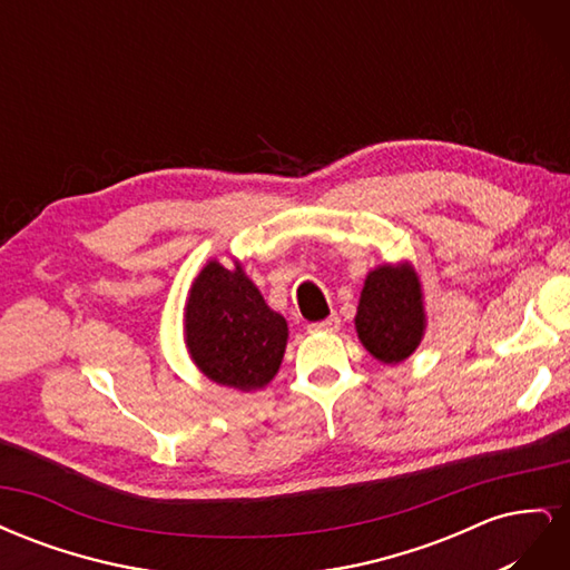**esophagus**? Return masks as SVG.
<instances>
[{
  "mask_svg": "<svg viewBox=\"0 0 570 570\" xmlns=\"http://www.w3.org/2000/svg\"><path fill=\"white\" fill-rule=\"evenodd\" d=\"M340 331V318L333 314L323 321L308 323V333H337Z\"/></svg>",
  "mask_w": 570,
  "mask_h": 570,
  "instance_id": "34e87169",
  "label": "esophagus"
}]
</instances>
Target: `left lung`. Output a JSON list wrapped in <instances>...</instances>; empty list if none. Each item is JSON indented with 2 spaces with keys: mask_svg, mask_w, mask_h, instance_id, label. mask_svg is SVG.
Listing matches in <instances>:
<instances>
[{
  "mask_svg": "<svg viewBox=\"0 0 570 570\" xmlns=\"http://www.w3.org/2000/svg\"><path fill=\"white\" fill-rule=\"evenodd\" d=\"M356 335L381 364L406 361L425 335L423 285L409 262L368 271L356 306Z\"/></svg>",
  "mask_w": 570,
  "mask_h": 570,
  "instance_id": "obj_1",
  "label": "left lung"
}]
</instances>
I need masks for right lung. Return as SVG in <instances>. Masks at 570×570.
I'll use <instances>...</instances> for the list:
<instances>
[{
    "label": "right lung",
    "instance_id": "add662e5",
    "mask_svg": "<svg viewBox=\"0 0 570 570\" xmlns=\"http://www.w3.org/2000/svg\"><path fill=\"white\" fill-rule=\"evenodd\" d=\"M209 258L185 302V347L212 383L239 392L266 387L287 347V321L273 312L239 258Z\"/></svg>",
    "mask_w": 570,
    "mask_h": 570
}]
</instances>
